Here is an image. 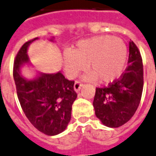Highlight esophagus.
Listing matches in <instances>:
<instances>
[{
	"label": "esophagus",
	"instance_id": "34e87169",
	"mask_svg": "<svg viewBox=\"0 0 156 156\" xmlns=\"http://www.w3.org/2000/svg\"><path fill=\"white\" fill-rule=\"evenodd\" d=\"M83 87V83L79 81H76L74 83V90L76 92H78L79 90L81 89V87Z\"/></svg>",
	"mask_w": 156,
	"mask_h": 156
}]
</instances>
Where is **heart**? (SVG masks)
Returning <instances> with one entry per match:
<instances>
[{
	"label": "heart",
	"mask_w": 156,
	"mask_h": 156,
	"mask_svg": "<svg viewBox=\"0 0 156 156\" xmlns=\"http://www.w3.org/2000/svg\"><path fill=\"white\" fill-rule=\"evenodd\" d=\"M63 67L68 77L75 78L88 67L92 72L86 78L102 83L119 79L125 71L127 48L119 38L96 36L76 43L72 50L63 54Z\"/></svg>",
	"instance_id": "obj_1"
}]
</instances>
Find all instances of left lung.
Masks as SVG:
<instances>
[{"label":"left lung","instance_id":"obj_1","mask_svg":"<svg viewBox=\"0 0 156 156\" xmlns=\"http://www.w3.org/2000/svg\"><path fill=\"white\" fill-rule=\"evenodd\" d=\"M128 66L122 77L108 84L97 87L93 100L95 114L102 124L119 127L131 119L138 108L142 95V58L136 44L129 42Z\"/></svg>","mask_w":156,"mask_h":156}]
</instances>
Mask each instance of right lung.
<instances>
[{"label": "right lung", "instance_id": "1", "mask_svg": "<svg viewBox=\"0 0 156 156\" xmlns=\"http://www.w3.org/2000/svg\"><path fill=\"white\" fill-rule=\"evenodd\" d=\"M37 39L25 42L17 53L14 80L21 108L31 124L42 133L55 136L66 129L78 95L73 87L74 81L68 80L61 72L40 73L34 80L25 79L20 74V67L29 62L28 46Z\"/></svg>", "mask_w": 156, "mask_h": 156}]
</instances>
